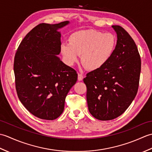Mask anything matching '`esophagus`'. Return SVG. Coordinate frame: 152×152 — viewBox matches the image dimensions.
Segmentation results:
<instances>
[{
  "label": "esophagus",
  "mask_w": 152,
  "mask_h": 152,
  "mask_svg": "<svg viewBox=\"0 0 152 152\" xmlns=\"http://www.w3.org/2000/svg\"><path fill=\"white\" fill-rule=\"evenodd\" d=\"M78 79L79 81H82V80L83 79V76L82 75V74L78 73Z\"/></svg>",
  "instance_id": "obj_1"
}]
</instances>
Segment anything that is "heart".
I'll return each instance as SVG.
<instances>
[{
  "mask_svg": "<svg viewBox=\"0 0 152 152\" xmlns=\"http://www.w3.org/2000/svg\"><path fill=\"white\" fill-rule=\"evenodd\" d=\"M116 46V37L112 33L89 29L76 31L69 37V43L60 48L64 62L72 65L82 56L83 65L89 70L101 69L110 59Z\"/></svg>",
  "mask_w": 152,
  "mask_h": 152,
  "instance_id": "heart-1",
  "label": "heart"
}]
</instances>
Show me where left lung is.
I'll use <instances>...</instances> for the list:
<instances>
[{
    "label": "left lung",
    "instance_id": "obj_1",
    "mask_svg": "<svg viewBox=\"0 0 152 152\" xmlns=\"http://www.w3.org/2000/svg\"><path fill=\"white\" fill-rule=\"evenodd\" d=\"M112 27L118 38L112 57L83 79L89 111L102 121L118 118L130 106L137 95L141 70L140 57L133 38L119 25Z\"/></svg>",
    "mask_w": 152,
    "mask_h": 152
}]
</instances>
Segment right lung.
Listing matches in <instances>:
<instances>
[{"label": "right lung", "mask_w": 152, "mask_h": 152, "mask_svg": "<svg viewBox=\"0 0 152 152\" xmlns=\"http://www.w3.org/2000/svg\"><path fill=\"white\" fill-rule=\"evenodd\" d=\"M69 21L40 23L23 39L14 70L19 101L36 117L53 120L64 110L65 98L75 84L76 71L61 61V33Z\"/></svg>", "instance_id": "1"}]
</instances>
